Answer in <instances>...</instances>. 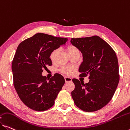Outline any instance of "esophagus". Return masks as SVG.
<instances>
[{"label":"esophagus","instance_id":"34e87169","mask_svg":"<svg viewBox=\"0 0 130 130\" xmlns=\"http://www.w3.org/2000/svg\"><path fill=\"white\" fill-rule=\"evenodd\" d=\"M64 79L66 83H69V82H71L72 81V79L70 77H64Z\"/></svg>","mask_w":130,"mask_h":130}]
</instances>
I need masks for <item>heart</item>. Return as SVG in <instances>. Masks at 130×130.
I'll use <instances>...</instances> for the list:
<instances>
[{"label":"heart","instance_id":"obj_1","mask_svg":"<svg viewBox=\"0 0 130 130\" xmlns=\"http://www.w3.org/2000/svg\"><path fill=\"white\" fill-rule=\"evenodd\" d=\"M59 51V49H55V50L52 52L51 55H50V59L52 61H54L55 59V57L56 56V55L58 53V52ZM67 53L68 54H71L74 52H79L78 49L76 47L74 46H70L69 47H68V48L67 49ZM73 67H70V66H66V67H63L61 68L60 69V71L61 73H63L64 74L66 75H71L73 71Z\"/></svg>","mask_w":130,"mask_h":130}]
</instances>
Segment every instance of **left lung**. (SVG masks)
Listing matches in <instances>:
<instances>
[{
	"instance_id": "obj_1",
	"label": "left lung",
	"mask_w": 130,
	"mask_h": 130,
	"mask_svg": "<svg viewBox=\"0 0 130 130\" xmlns=\"http://www.w3.org/2000/svg\"><path fill=\"white\" fill-rule=\"evenodd\" d=\"M70 42L83 54V61L78 70L80 75H89V81L86 84L72 79L75 88L71 96L75 105L83 110H98L110 101L118 85L117 56L110 46L98 36L71 38Z\"/></svg>"
}]
</instances>
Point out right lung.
I'll return each mask as SVG.
<instances>
[{
  "label": "right lung",
  "mask_w": 130,
  "mask_h": 130,
  "mask_svg": "<svg viewBox=\"0 0 130 130\" xmlns=\"http://www.w3.org/2000/svg\"><path fill=\"white\" fill-rule=\"evenodd\" d=\"M67 41L38 33L18 46L11 66L13 84L19 98L29 108L43 111L54 105L64 78L57 73L47 81L42 73L47 66H52V52L66 45Z\"/></svg>",
  "instance_id": "right-lung-1"
}]
</instances>
